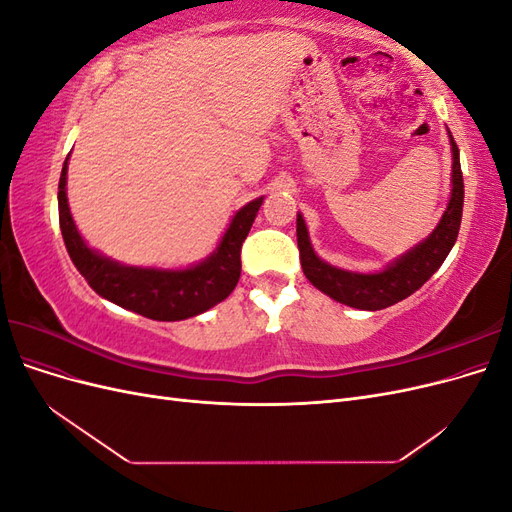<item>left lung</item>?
Instances as JSON below:
<instances>
[{
  "instance_id": "left-lung-1",
  "label": "left lung",
  "mask_w": 512,
  "mask_h": 512,
  "mask_svg": "<svg viewBox=\"0 0 512 512\" xmlns=\"http://www.w3.org/2000/svg\"><path fill=\"white\" fill-rule=\"evenodd\" d=\"M451 149H453V194L451 203H448L438 228L431 232L429 239L421 245H416L406 256L395 260L393 265L386 267L380 273H350L344 269H337L320 260L312 243L307 237V228L297 215V243H299V258L303 273L309 282L318 290L329 294L331 299L356 307V309H384L395 305L410 297L412 292L421 288L429 277L440 269L448 252L459 235L461 226V211H463V175L459 164V149L451 136Z\"/></svg>"
}]
</instances>
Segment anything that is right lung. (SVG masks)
Masks as SVG:
<instances>
[{
    "instance_id": "obj_1",
    "label": "right lung",
    "mask_w": 512,
    "mask_h": 512,
    "mask_svg": "<svg viewBox=\"0 0 512 512\" xmlns=\"http://www.w3.org/2000/svg\"><path fill=\"white\" fill-rule=\"evenodd\" d=\"M68 160L59 177V226L66 250L87 284L100 297L151 320H185L207 312L235 290L241 275V245L250 232L262 198L252 200L232 218L218 250L205 262L183 271L123 267L89 250L76 230L66 198Z\"/></svg>"
}]
</instances>
